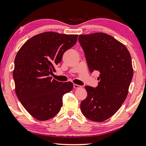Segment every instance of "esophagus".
I'll return each instance as SVG.
<instances>
[{
    "label": "esophagus",
    "mask_w": 146,
    "mask_h": 146,
    "mask_svg": "<svg viewBox=\"0 0 146 146\" xmlns=\"http://www.w3.org/2000/svg\"><path fill=\"white\" fill-rule=\"evenodd\" d=\"M74 88L76 89H78V88H81V86H79V85L76 84H74Z\"/></svg>",
    "instance_id": "esophagus-1"
}]
</instances>
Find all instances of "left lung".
Wrapping results in <instances>:
<instances>
[{
	"label": "left lung",
	"instance_id": "8db88e82",
	"mask_svg": "<svg viewBox=\"0 0 146 146\" xmlns=\"http://www.w3.org/2000/svg\"><path fill=\"white\" fill-rule=\"evenodd\" d=\"M90 72H100L98 86H85L88 95L81 103L84 116L102 122L116 113L127 97L133 78L130 54L126 46L104 33L79 35Z\"/></svg>",
	"mask_w": 146,
	"mask_h": 146
}]
</instances>
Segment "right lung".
<instances>
[{"mask_svg": "<svg viewBox=\"0 0 146 146\" xmlns=\"http://www.w3.org/2000/svg\"><path fill=\"white\" fill-rule=\"evenodd\" d=\"M78 35L46 32L29 39L15 60L13 79L16 94L29 113L39 121L48 120L58 113L62 98L73 88L71 82L52 79L63 54L75 44Z\"/></svg>", "mask_w": 146, "mask_h": 146, "instance_id": "obj_1", "label": "right lung"}]
</instances>
